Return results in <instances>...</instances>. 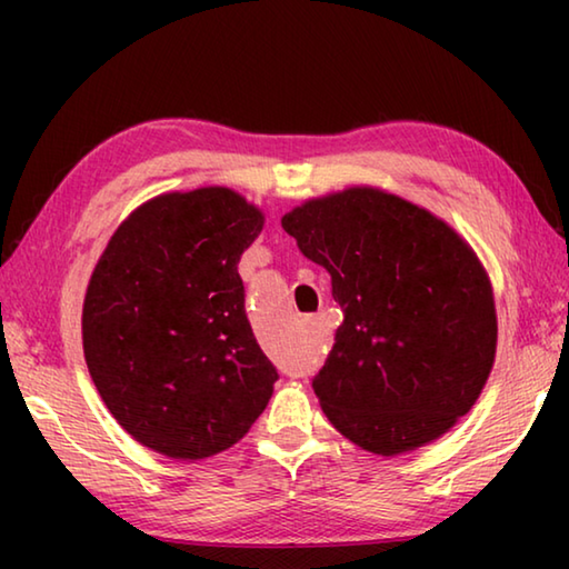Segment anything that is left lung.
Listing matches in <instances>:
<instances>
[{
    "label": "left lung",
    "instance_id": "1",
    "mask_svg": "<svg viewBox=\"0 0 569 569\" xmlns=\"http://www.w3.org/2000/svg\"><path fill=\"white\" fill-rule=\"evenodd\" d=\"M263 228L228 188L150 200L114 230L82 308V343L104 407L140 445L176 459L233 447L278 381L238 276Z\"/></svg>",
    "mask_w": 569,
    "mask_h": 569
}]
</instances>
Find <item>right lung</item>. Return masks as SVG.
I'll return each mask as SVG.
<instances>
[{
	"mask_svg": "<svg viewBox=\"0 0 569 569\" xmlns=\"http://www.w3.org/2000/svg\"><path fill=\"white\" fill-rule=\"evenodd\" d=\"M283 228L331 273L343 308L311 381L333 427L383 457L455 427L497 351L492 286L467 243L427 210L371 188L308 200Z\"/></svg>",
	"mask_w": 569,
	"mask_h": 569,
	"instance_id": "add662e5",
	"label": "right lung"
}]
</instances>
